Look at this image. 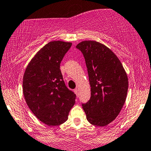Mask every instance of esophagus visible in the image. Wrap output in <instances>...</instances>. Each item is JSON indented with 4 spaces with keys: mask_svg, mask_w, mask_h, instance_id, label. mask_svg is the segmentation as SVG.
<instances>
[{
    "mask_svg": "<svg viewBox=\"0 0 151 151\" xmlns=\"http://www.w3.org/2000/svg\"><path fill=\"white\" fill-rule=\"evenodd\" d=\"M74 92H75V94H77V96H78V95H79V91H78V89H74Z\"/></svg>",
    "mask_w": 151,
    "mask_h": 151,
    "instance_id": "esophagus-1",
    "label": "esophagus"
}]
</instances>
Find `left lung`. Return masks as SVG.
Masks as SVG:
<instances>
[{"label":"left lung","instance_id":"1","mask_svg":"<svg viewBox=\"0 0 151 151\" xmlns=\"http://www.w3.org/2000/svg\"><path fill=\"white\" fill-rule=\"evenodd\" d=\"M83 54L91 87L90 99L82 103L87 120L105 126L120 113L127 97L128 79L119 59L109 48L94 41L76 46Z\"/></svg>","mask_w":151,"mask_h":151}]
</instances>
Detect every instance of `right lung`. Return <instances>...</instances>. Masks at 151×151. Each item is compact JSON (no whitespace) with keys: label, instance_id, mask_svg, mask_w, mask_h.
Segmentation results:
<instances>
[{"label":"right lung","instance_id":"obj_1","mask_svg":"<svg viewBox=\"0 0 151 151\" xmlns=\"http://www.w3.org/2000/svg\"><path fill=\"white\" fill-rule=\"evenodd\" d=\"M61 41L46 44L31 59L23 79V92L33 113L49 126L64 123L75 103L76 94L67 88L60 64L72 46Z\"/></svg>","mask_w":151,"mask_h":151}]
</instances>
